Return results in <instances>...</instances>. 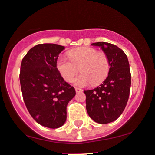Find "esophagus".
Masks as SVG:
<instances>
[{"label":"esophagus","instance_id":"obj_1","mask_svg":"<svg viewBox=\"0 0 155 155\" xmlns=\"http://www.w3.org/2000/svg\"><path fill=\"white\" fill-rule=\"evenodd\" d=\"M75 90H76V93H79V92L83 91L82 89H81V88H79V87H75Z\"/></svg>","mask_w":155,"mask_h":155}]
</instances>
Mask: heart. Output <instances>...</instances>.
<instances>
[{
  "label": "heart",
  "mask_w": 155,
  "mask_h": 155,
  "mask_svg": "<svg viewBox=\"0 0 155 155\" xmlns=\"http://www.w3.org/2000/svg\"><path fill=\"white\" fill-rule=\"evenodd\" d=\"M70 60L59 57L57 62V68L62 78L71 82L77 74H81L74 80L75 84L85 86L91 84L97 85L107 76L110 71V61L106 54L98 52L91 47H81L68 52Z\"/></svg>",
  "instance_id": "b5f03b06"
}]
</instances>
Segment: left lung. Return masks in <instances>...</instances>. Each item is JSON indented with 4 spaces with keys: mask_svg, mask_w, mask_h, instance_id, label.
Returning a JSON list of instances; mask_svg holds the SVG:
<instances>
[{
    "mask_svg": "<svg viewBox=\"0 0 155 155\" xmlns=\"http://www.w3.org/2000/svg\"><path fill=\"white\" fill-rule=\"evenodd\" d=\"M99 46L110 61L107 79L98 87L84 91L86 109L91 118L98 124H108L116 120L124 110L130 96L131 73L128 59L123 51L105 42L92 43Z\"/></svg>",
    "mask_w": 155,
    "mask_h": 155,
    "instance_id": "obj_1",
    "label": "left lung"
}]
</instances>
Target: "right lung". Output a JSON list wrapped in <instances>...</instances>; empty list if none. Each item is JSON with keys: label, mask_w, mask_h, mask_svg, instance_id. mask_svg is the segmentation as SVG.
Listing matches in <instances>:
<instances>
[{"label": "right lung", "mask_w": 155, "mask_h": 155, "mask_svg": "<svg viewBox=\"0 0 155 155\" xmlns=\"http://www.w3.org/2000/svg\"><path fill=\"white\" fill-rule=\"evenodd\" d=\"M64 48L57 44H38L25 54L20 66V82L27 110L37 123L48 128L64 124L67 105L76 95L74 87L57 68Z\"/></svg>", "instance_id": "1"}]
</instances>
